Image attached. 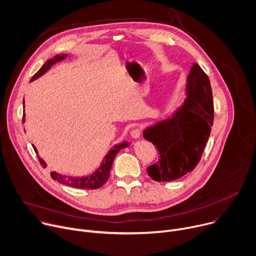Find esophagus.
Wrapping results in <instances>:
<instances>
[{"label": "esophagus", "mask_w": 256, "mask_h": 256, "mask_svg": "<svg viewBox=\"0 0 256 256\" xmlns=\"http://www.w3.org/2000/svg\"><path fill=\"white\" fill-rule=\"evenodd\" d=\"M130 136L134 138H138L140 136V128H134L130 130Z\"/></svg>", "instance_id": "1"}]
</instances>
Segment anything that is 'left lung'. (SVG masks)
<instances>
[{"label":"left lung","mask_w":256,"mask_h":256,"mask_svg":"<svg viewBox=\"0 0 256 256\" xmlns=\"http://www.w3.org/2000/svg\"><path fill=\"white\" fill-rule=\"evenodd\" d=\"M186 93L170 118L142 132L159 151L158 161L147 168L155 181L176 180L192 171L208 142L214 122L212 93L208 77L198 64L190 68Z\"/></svg>","instance_id":"obj_1"}]
</instances>
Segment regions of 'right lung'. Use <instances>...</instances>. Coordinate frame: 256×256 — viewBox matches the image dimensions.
I'll use <instances>...</instances> for the list:
<instances>
[{"instance_id":"obj_1","label":"right lung","mask_w":256,"mask_h":256,"mask_svg":"<svg viewBox=\"0 0 256 256\" xmlns=\"http://www.w3.org/2000/svg\"><path fill=\"white\" fill-rule=\"evenodd\" d=\"M66 58V54H58L56 56H54V58L48 60L40 68V70L36 72V74L31 78V82L36 80L38 78H40V76H42L56 62L64 60ZM24 103V101H23ZM23 122H25V112H23ZM130 142H128L126 140L116 144L114 147L109 151L106 156L105 159L102 161L101 166L92 174L87 175V176H82V177H72V176H64L62 175L60 173H56L54 171L50 172V176L54 180H56L60 184H66L70 188H80V190H97L99 188H101L105 182L107 181V179L109 178V173H110V169L114 163V160L116 156V154L122 150L124 149L126 147H128ZM33 149L38 154V150L33 146ZM40 164L42 165L44 168L46 167V163L42 159L38 158Z\"/></svg>"}]
</instances>
